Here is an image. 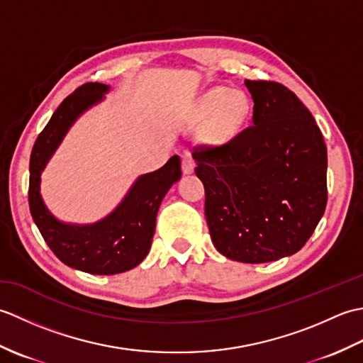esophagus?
I'll return each instance as SVG.
<instances>
[{"instance_id":"obj_1","label":"esophagus","mask_w":363,"mask_h":363,"mask_svg":"<svg viewBox=\"0 0 363 363\" xmlns=\"http://www.w3.org/2000/svg\"><path fill=\"white\" fill-rule=\"evenodd\" d=\"M194 169H195V162H194V159H191L190 154L186 152L182 156V173L190 174V173H194Z\"/></svg>"}]
</instances>
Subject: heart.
<instances>
[{"label": "heart", "mask_w": 363, "mask_h": 363, "mask_svg": "<svg viewBox=\"0 0 363 363\" xmlns=\"http://www.w3.org/2000/svg\"><path fill=\"white\" fill-rule=\"evenodd\" d=\"M250 101L243 91L226 87H212L201 95L195 104V118L207 121L204 129V140L212 145H221L240 130L248 118Z\"/></svg>", "instance_id": "b5f03b06"}]
</instances>
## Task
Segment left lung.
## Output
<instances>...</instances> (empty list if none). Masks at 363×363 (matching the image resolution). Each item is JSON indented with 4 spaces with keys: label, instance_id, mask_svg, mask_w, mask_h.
Here are the masks:
<instances>
[{
    "label": "left lung",
    "instance_id": "1",
    "mask_svg": "<svg viewBox=\"0 0 363 363\" xmlns=\"http://www.w3.org/2000/svg\"><path fill=\"white\" fill-rule=\"evenodd\" d=\"M252 125L191 154L215 248L243 264L298 252L326 209L328 152L309 109L273 81H245Z\"/></svg>",
    "mask_w": 363,
    "mask_h": 363
}]
</instances>
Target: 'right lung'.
I'll list each match as a JSON object with an SVG mask.
<instances>
[{"label": "right lung", "instance_id": "right-lung-1", "mask_svg": "<svg viewBox=\"0 0 363 363\" xmlns=\"http://www.w3.org/2000/svg\"><path fill=\"white\" fill-rule=\"evenodd\" d=\"M109 86L84 84L67 96L37 137L29 160V209L46 245L60 262L90 274H118L137 267L150 252L156 217L169 187L181 179V159L173 156L156 172L138 176L115 209L90 225L60 221L40 195V176L81 115L101 103Z\"/></svg>", "mask_w": 363, "mask_h": 363}]
</instances>
